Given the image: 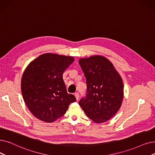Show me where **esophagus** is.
Wrapping results in <instances>:
<instances>
[{"label": "esophagus", "instance_id": "esophagus-1", "mask_svg": "<svg viewBox=\"0 0 155 155\" xmlns=\"http://www.w3.org/2000/svg\"><path fill=\"white\" fill-rule=\"evenodd\" d=\"M74 95H75V97H76L77 100H78V99H79L80 96H79V94H78V92H75V94H74Z\"/></svg>", "mask_w": 155, "mask_h": 155}]
</instances>
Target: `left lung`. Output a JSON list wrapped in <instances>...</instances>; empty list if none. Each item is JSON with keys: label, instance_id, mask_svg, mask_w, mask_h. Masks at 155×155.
I'll return each instance as SVG.
<instances>
[{"label": "left lung", "instance_id": "1", "mask_svg": "<svg viewBox=\"0 0 155 155\" xmlns=\"http://www.w3.org/2000/svg\"><path fill=\"white\" fill-rule=\"evenodd\" d=\"M86 78L85 97L79 104L96 123L109 120L120 108L124 98L122 79L108 59L101 56L78 61Z\"/></svg>", "mask_w": 155, "mask_h": 155}]
</instances>
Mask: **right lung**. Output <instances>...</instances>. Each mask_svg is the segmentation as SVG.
Here are the masks:
<instances>
[{
    "label": "right lung",
    "mask_w": 155,
    "mask_h": 155,
    "mask_svg": "<svg viewBox=\"0 0 155 155\" xmlns=\"http://www.w3.org/2000/svg\"><path fill=\"white\" fill-rule=\"evenodd\" d=\"M74 61L71 56L47 53L31 61L21 78V92L30 112L51 123L63 117L70 103L76 101L67 92L63 74Z\"/></svg>",
    "instance_id": "right-lung-1"
}]
</instances>
